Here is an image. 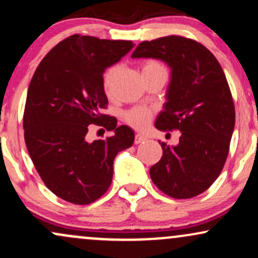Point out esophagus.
Listing matches in <instances>:
<instances>
[{
	"label": "esophagus",
	"mask_w": 258,
	"mask_h": 258,
	"mask_svg": "<svg viewBox=\"0 0 258 258\" xmlns=\"http://www.w3.org/2000/svg\"><path fill=\"white\" fill-rule=\"evenodd\" d=\"M146 141V137H144V136H142V135H136L135 136V144H139V143H142V142H144Z\"/></svg>",
	"instance_id": "esophagus-1"
}]
</instances>
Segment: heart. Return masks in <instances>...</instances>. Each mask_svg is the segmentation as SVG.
I'll use <instances>...</instances> for the list:
<instances>
[{
	"label": "heart",
	"instance_id": "heart-1",
	"mask_svg": "<svg viewBox=\"0 0 258 258\" xmlns=\"http://www.w3.org/2000/svg\"><path fill=\"white\" fill-rule=\"evenodd\" d=\"M154 69H165L159 61L156 60H147L142 65V73L149 72ZM120 72V65L115 64L111 65L110 68L106 69L104 73V78H103V86H104L105 91L109 92L111 90L112 85H114L115 79H116L117 74ZM153 119L152 111L148 110L146 108H133L125 114V121L130 126L136 130H144L149 126L150 121Z\"/></svg>",
	"mask_w": 258,
	"mask_h": 258
}]
</instances>
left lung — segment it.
<instances>
[{
    "label": "left lung",
    "mask_w": 258,
    "mask_h": 258,
    "mask_svg": "<svg viewBox=\"0 0 258 258\" xmlns=\"http://www.w3.org/2000/svg\"><path fill=\"white\" fill-rule=\"evenodd\" d=\"M132 58H158L172 69L165 110L155 127L179 131L178 146L160 142L162 156L150 167L160 190L173 199H190L209 189L229 153L235 108L221 64L204 44L170 36L143 41Z\"/></svg>",
    "instance_id": "left-lung-1"
}]
</instances>
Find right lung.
<instances>
[{
    "label": "right lung",
    "instance_id": "obj_1",
    "mask_svg": "<svg viewBox=\"0 0 258 258\" xmlns=\"http://www.w3.org/2000/svg\"><path fill=\"white\" fill-rule=\"evenodd\" d=\"M132 47V41L72 35L44 55L32 76L23 117L25 144L44 185L68 203L99 199L111 184L115 156L135 141L130 127L102 112L108 108L103 73ZM92 124L113 135L88 142Z\"/></svg>",
    "mask_w": 258,
    "mask_h": 258
}]
</instances>
